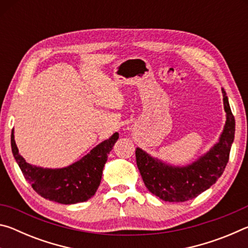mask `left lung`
<instances>
[{
	"mask_svg": "<svg viewBox=\"0 0 248 248\" xmlns=\"http://www.w3.org/2000/svg\"><path fill=\"white\" fill-rule=\"evenodd\" d=\"M222 94L226 112L223 131L219 141L191 164L170 165L137 148V165L145 187L159 199L170 202H184L194 199L209 189L223 174L234 141L235 119L223 89Z\"/></svg>",
	"mask_w": 248,
	"mask_h": 248,
	"instance_id": "1",
	"label": "left lung"
}]
</instances>
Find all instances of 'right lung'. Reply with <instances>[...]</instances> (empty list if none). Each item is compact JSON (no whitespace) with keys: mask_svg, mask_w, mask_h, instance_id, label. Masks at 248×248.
Masks as SVG:
<instances>
[{"mask_svg":"<svg viewBox=\"0 0 248 248\" xmlns=\"http://www.w3.org/2000/svg\"><path fill=\"white\" fill-rule=\"evenodd\" d=\"M118 138L119 133L115 132L79 161L62 169H44L25 161L15 143L14 130L11 134V144L24 177L37 194L59 203L73 204L89 200L95 195L108 154Z\"/></svg>","mask_w":248,"mask_h":248,"instance_id":"right-lung-1","label":"right lung"}]
</instances>
